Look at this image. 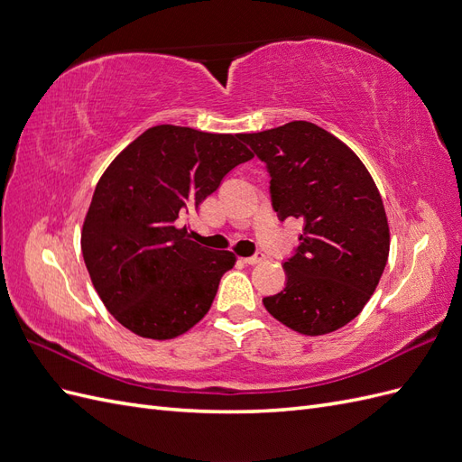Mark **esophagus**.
<instances>
[{"mask_svg":"<svg viewBox=\"0 0 462 462\" xmlns=\"http://www.w3.org/2000/svg\"><path fill=\"white\" fill-rule=\"evenodd\" d=\"M263 260H265V256H263V254H254V256H246V258H243V262H245V263H250V265L260 263V262H263Z\"/></svg>","mask_w":462,"mask_h":462,"instance_id":"esophagus-1","label":"esophagus"}]
</instances>
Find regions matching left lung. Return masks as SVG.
Wrapping results in <instances>:
<instances>
[{
	"instance_id": "obj_1",
	"label": "left lung",
	"mask_w": 462,
	"mask_h": 462,
	"mask_svg": "<svg viewBox=\"0 0 462 462\" xmlns=\"http://www.w3.org/2000/svg\"><path fill=\"white\" fill-rule=\"evenodd\" d=\"M265 162L279 219L304 221L287 285L262 302L292 331L326 335L365 309L389 256L385 208L366 165L337 136L309 121L243 134Z\"/></svg>"
}]
</instances>
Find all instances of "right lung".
Here are the masks:
<instances>
[{
    "label": "right lung",
    "mask_w": 462,
    "mask_h": 462,
    "mask_svg": "<svg viewBox=\"0 0 462 462\" xmlns=\"http://www.w3.org/2000/svg\"><path fill=\"white\" fill-rule=\"evenodd\" d=\"M243 134L156 125L107 165L80 231L92 285L123 328L165 341L208 314L236 256L183 226L233 167L254 158Z\"/></svg>",
    "instance_id": "add662e5"
}]
</instances>
